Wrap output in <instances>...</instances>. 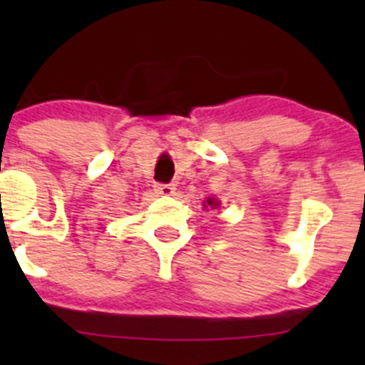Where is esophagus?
Instances as JSON below:
<instances>
[{
    "label": "esophagus",
    "instance_id": "esophagus-1",
    "mask_svg": "<svg viewBox=\"0 0 365 365\" xmlns=\"http://www.w3.org/2000/svg\"><path fill=\"white\" fill-rule=\"evenodd\" d=\"M175 189L176 187L173 185V183H157L155 190L159 194H162V196H173L175 194Z\"/></svg>",
    "mask_w": 365,
    "mask_h": 365
}]
</instances>
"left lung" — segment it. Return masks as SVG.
<instances>
[{"instance_id":"obj_1","label":"left lung","mask_w":365,"mask_h":365,"mask_svg":"<svg viewBox=\"0 0 365 365\" xmlns=\"http://www.w3.org/2000/svg\"><path fill=\"white\" fill-rule=\"evenodd\" d=\"M217 205H219V203H215L213 200H206V203L203 206H217Z\"/></svg>"}]
</instances>
